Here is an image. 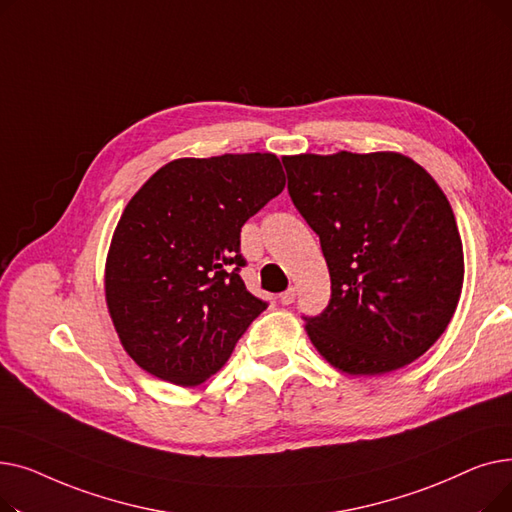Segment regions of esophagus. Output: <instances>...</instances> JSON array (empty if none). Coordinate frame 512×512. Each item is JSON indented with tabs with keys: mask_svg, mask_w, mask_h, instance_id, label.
I'll use <instances>...</instances> for the list:
<instances>
[{
	"mask_svg": "<svg viewBox=\"0 0 512 512\" xmlns=\"http://www.w3.org/2000/svg\"><path fill=\"white\" fill-rule=\"evenodd\" d=\"M294 299H297V290H294V288H288L280 294L282 305H290V303H294Z\"/></svg>",
	"mask_w": 512,
	"mask_h": 512,
	"instance_id": "esophagus-1",
	"label": "esophagus"
}]
</instances>
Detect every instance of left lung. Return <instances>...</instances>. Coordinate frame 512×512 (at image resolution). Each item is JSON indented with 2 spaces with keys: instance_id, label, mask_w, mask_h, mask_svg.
<instances>
[{
  "instance_id": "left-lung-1",
  "label": "left lung",
  "mask_w": 512,
  "mask_h": 512,
  "mask_svg": "<svg viewBox=\"0 0 512 512\" xmlns=\"http://www.w3.org/2000/svg\"><path fill=\"white\" fill-rule=\"evenodd\" d=\"M282 164L332 280L328 307L305 315L317 351L351 375L419 359L450 324L465 276L442 188L400 153H305Z\"/></svg>"
}]
</instances>
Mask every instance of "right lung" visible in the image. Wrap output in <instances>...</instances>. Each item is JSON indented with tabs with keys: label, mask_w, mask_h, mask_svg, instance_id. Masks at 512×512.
<instances>
[{
	"label": "right lung",
	"mask_w": 512,
	"mask_h": 512,
	"mask_svg": "<svg viewBox=\"0 0 512 512\" xmlns=\"http://www.w3.org/2000/svg\"><path fill=\"white\" fill-rule=\"evenodd\" d=\"M284 184L274 153L184 157L128 201L107 253L105 299L139 367L197 386L230 359L267 309L240 278V228Z\"/></svg>",
	"instance_id": "1"
}]
</instances>
